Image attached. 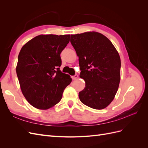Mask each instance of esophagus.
<instances>
[{
  "label": "esophagus",
  "instance_id": "34e87169",
  "mask_svg": "<svg viewBox=\"0 0 148 148\" xmlns=\"http://www.w3.org/2000/svg\"><path fill=\"white\" fill-rule=\"evenodd\" d=\"M78 75H73V76H71V78H72L73 80H75V79H77V78H78Z\"/></svg>",
  "mask_w": 148,
  "mask_h": 148
}]
</instances>
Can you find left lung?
Masks as SVG:
<instances>
[{
	"instance_id": "obj_1",
	"label": "left lung",
	"mask_w": 148,
	"mask_h": 148,
	"mask_svg": "<svg viewBox=\"0 0 148 148\" xmlns=\"http://www.w3.org/2000/svg\"><path fill=\"white\" fill-rule=\"evenodd\" d=\"M70 42L79 58V77L85 82L79 100L92 109L106 108L119 86L121 61L117 49L104 35L95 31L71 34Z\"/></svg>"
}]
</instances>
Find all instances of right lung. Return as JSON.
Returning <instances> with one entry per match:
<instances>
[{"label": "right lung", "instance_id": "1", "mask_svg": "<svg viewBox=\"0 0 148 148\" xmlns=\"http://www.w3.org/2000/svg\"><path fill=\"white\" fill-rule=\"evenodd\" d=\"M70 41V34H41L21 49L16 71L22 93L34 107L51 108L59 103L65 88L71 82L60 70V57Z\"/></svg>", "mask_w": 148, "mask_h": 148}]
</instances>
